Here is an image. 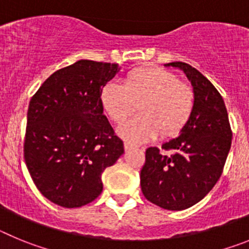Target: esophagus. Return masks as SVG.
I'll return each instance as SVG.
<instances>
[{
    "label": "esophagus",
    "mask_w": 249,
    "mask_h": 249,
    "mask_svg": "<svg viewBox=\"0 0 249 249\" xmlns=\"http://www.w3.org/2000/svg\"><path fill=\"white\" fill-rule=\"evenodd\" d=\"M135 148H137V146L132 144L131 142H124V149H126V151H129V149H135Z\"/></svg>",
    "instance_id": "1"
}]
</instances>
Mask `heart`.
<instances>
[{
  "label": "heart",
  "mask_w": 249,
  "mask_h": 249,
  "mask_svg": "<svg viewBox=\"0 0 249 249\" xmlns=\"http://www.w3.org/2000/svg\"><path fill=\"white\" fill-rule=\"evenodd\" d=\"M101 105L113 122L121 123L138 105L140 116L118 127V135L135 143L157 137H173L183 129L195 108V92L172 72L144 67L129 72L124 83L108 82Z\"/></svg>",
  "instance_id": "obj_1"
}]
</instances>
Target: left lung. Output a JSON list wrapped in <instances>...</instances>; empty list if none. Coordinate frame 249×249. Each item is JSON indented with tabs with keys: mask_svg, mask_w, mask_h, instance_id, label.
<instances>
[{
	"mask_svg": "<svg viewBox=\"0 0 249 249\" xmlns=\"http://www.w3.org/2000/svg\"><path fill=\"white\" fill-rule=\"evenodd\" d=\"M179 68L192 85L195 108L179 136L146 151L141 190L147 199L168 211H182L203 199L219 179L232 143L226 105L214 86L192 66Z\"/></svg>",
	"mask_w": 249,
	"mask_h": 249,
	"instance_id": "1",
	"label": "left lung"
}]
</instances>
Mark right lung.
I'll return each instance as SVG.
<instances>
[{"label":"right lung","instance_id":"add662e5","mask_svg":"<svg viewBox=\"0 0 249 249\" xmlns=\"http://www.w3.org/2000/svg\"><path fill=\"white\" fill-rule=\"evenodd\" d=\"M120 70L117 63L81 59L51 74L31 98L26 166L39 192L58 206L94 201L103 171L124 153L101 105L102 89Z\"/></svg>","mask_w":249,"mask_h":249}]
</instances>
